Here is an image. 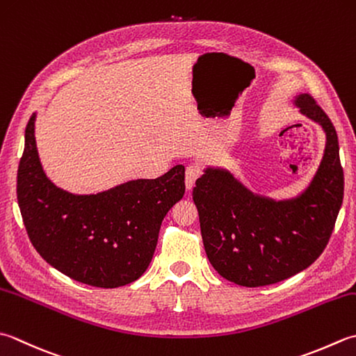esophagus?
<instances>
[{"mask_svg": "<svg viewBox=\"0 0 356 356\" xmlns=\"http://www.w3.org/2000/svg\"><path fill=\"white\" fill-rule=\"evenodd\" d=\"M200 176V168L196 165H188L186 170H185V186L186 190H193L194 184H196V180Z\"/></svg>", "mask_w": 356, "mask_h": 356, "instance_id": "1", "label": "esophagus"}]
</instances>
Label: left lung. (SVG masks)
<instances>
[{
	"label": "left lung",
	"instance_id": "obj_1",
	"mask_svg": "<svg viewBox=\"0 0 356 356\" xmlns=\"http://www.w3.org/2000/svg\"><path fill=\"white\" fill-rule=\"evenodd\" d=\"M296 103L327 134L321 166L301 197H256L227 171L211 168L193 190L208 261L222 277L243 287L281 282L312 266L329 243L343 204L337 129L312 95H299Z\"/></svg>",
	"mask_w": 356,
	"mask_h": 356
}]
</instances>
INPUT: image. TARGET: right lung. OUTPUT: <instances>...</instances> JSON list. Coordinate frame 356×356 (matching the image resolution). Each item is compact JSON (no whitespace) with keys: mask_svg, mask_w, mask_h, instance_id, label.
I'll use <instances>...</instances> for the list:
<instances>
[{"mask_svg":"<svg viewBox=\"0 0 356 356\" xmlns=\"http://www.w3.org/2000/svg\"><path fill=\"white\" fill-rule=\"evenodd\" d=\"M33 124L35 114L26 127L17 176L18 205L33 248L63 275L92 287L115 289L138 280L154 254L163 218L185 194L184 166L106 193L74 196L46 177Z\"/></svg>","mask_w":356,"mask_h":356,"instance_id":"add662e5","label":"right lung"}]
</instances>
